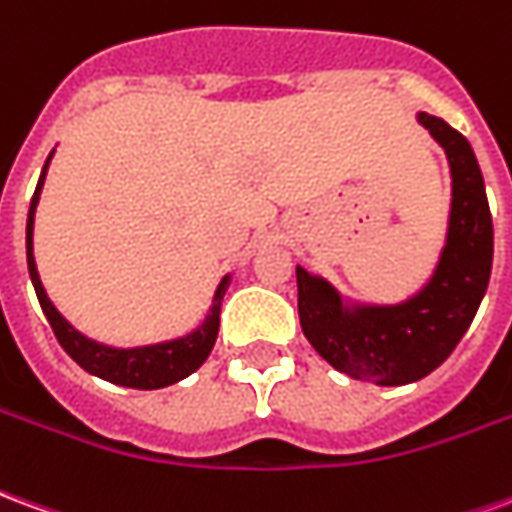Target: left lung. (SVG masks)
Wrapping results in <instances>:
<instances>
[{"instance_id": "8db88e82", "label": "left lung", "mask_w": 512, "mask_h": 512, "mask_svg": "<svg viewBox=\"0 0 512 512\" xmlns=\"http://www.w3.org/2000/svg\"><path fill=\"white\" fill-rule=\"evenodd\" d=\"M417 120L444 147L452 175L447 241L422 290L400 304H348L332 282L296 266L304 337L334 370L378 386L419 381L455 351L494 263V224L472 145L441 117L419 112Z\"/></svg>"}]
</instances>
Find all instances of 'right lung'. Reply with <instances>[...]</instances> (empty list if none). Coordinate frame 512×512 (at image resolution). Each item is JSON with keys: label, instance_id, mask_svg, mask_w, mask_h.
<instances>
[{"label": "right lung", "instance_id": "right-lung-1", "mask_svg": "<svg viewBox=\"0 0 512 512\" xmlns=\"http://www.w3.org/2000/svg\"><path fill=\"white\" fill-rule=\"evenodd\" d=\"M54 156V150L43 164L40 172L38 189L32 194L29 202V216H27V266H29V279L35 285L38 293L40 307L43 315L49 318L54 337L60 340L65 348V354L71 356L73 362L84 367L87 373L104 378L109 384L117 386H131V389H161V386L178 384L186 376H191L197 367L208 359L213 343H216V334H219V312H222V299L227 288H230V274L219 282V288L213 293L211 312L205 315V321L189 332L186 337L178 340H167V343L156 345H136V348H112V345L95 343L90 337H84L82 332H76L71 323L65 321L60 310L51 304V299L43 290V282L38 277V266H35V255H32V230H35V208H38L40 189H43V180H46V169Z\"/></svg>", "mask_w": 512, "mask_h": 512}]
</instances>
